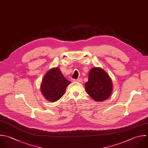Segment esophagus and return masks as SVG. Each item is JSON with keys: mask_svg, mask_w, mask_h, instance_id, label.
<instances>
[{"mask_svg": "<svg viewBox=\"0 0 148 148\" xmlns=\"http://www.w3.org/2000/svg\"><path fill=\"white\" fill-rule=\"evenodd\" d=\"M74 81L75 82H81L82 81V79L81 78H78V79H74Z\"/></svg>", "mask_w": 148, "mask_h": 148, "instance_id": "obj_1", "label": "esophagus"}]
</instances>
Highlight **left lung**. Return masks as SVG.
Returning <instances> with one entry per match:
<instances>
[{
	"label": "left lung",
	"instance_id": "1",
	"mask_svg": "<svg viewBox=\"0 0 148 148\" xmlns=\"http://www.w3.org/2000/svg\"><path fill=\"white\" fill-rule=\"evenodd\" d=\"M112 81L108 75L101 68H93L89 74V80L85 84L87 93L94 100L103 101L111 95Z\"/></svg>",
	"mask_w": 148,
	"mask_h": 148
}]
</instances>
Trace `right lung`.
<instances>
[{
	"instance_id": "add662e5",
	"label": "right lung",
	"mask_w": 148,
	"mask_h": 148,
	"mask_svg": "<svg viewBox=\"0 0 148 148\" xmlns=\"http://www.w3.org/2000/svg\"><path fill=\"white\" fill-rule=\"evenodd\" d=\"M70 83L63 77L59 69L53 68L49 70L44 77L41 90L47 100L55 102L64 95L67 86Z\"/></svg>"
}]
</instances>
